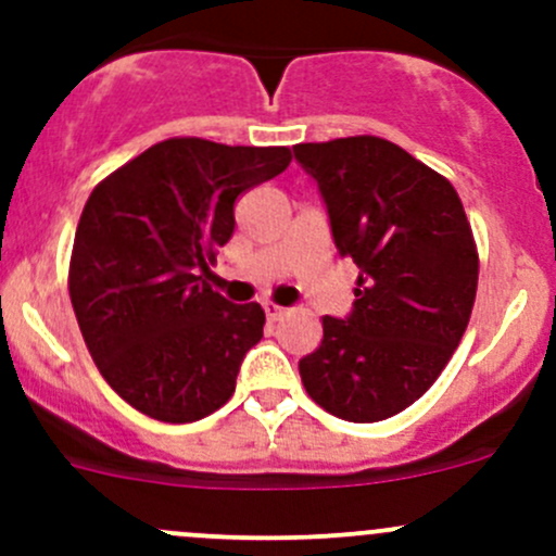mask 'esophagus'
I'll return each instance as SVG.
<instances>
[{"label": "esophagus", "instance_id": "esophagus-1", "mask_svg": "<svg viewBox=\"0 0 556 556\" xmlns=\"http://www.w3.org/2000/svg\"><path fill=\"white\" fill-rule=\"evenodd\" d=\"M263 309H266V317L271 319V323H277V319H282L288 309L285 306H277V304H263Z\"/></svg>", "mask_w": 556, "mask_h": 556}]
</instances>
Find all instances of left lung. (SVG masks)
Listing matches in <instances>:
<instances>
[{
  "instance_id": "obj_1",
  "label": "left lung",
  "mask_w": 556,
  "mask_h": 556,
  "mask_svg": "<svg viewBox=\"0 0 556 556\" xmlns=\"http://www.w3.org/2000/svg\"><path fill=\"white\" fill-rule=\"evenodd\" d=\"M317 179L341 257L361 268L346 319L323 317L301 357L317 406L346 422H379L412 406L457 350L479 285V252L446 177L382 137L293 148Z\"/></svg>"
}]
</instances>
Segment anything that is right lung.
<instances>
[{
    "instance_id": "obj_1",
    "label": "right lung",
    "mask_w": 556,
    "mask_h": 556,
    "mask_svg": "<svg viewBox=\"0 0 556 556\" xmlns=\"http://www.w3.org/2000/svg\"><path fill=\"white\" fill-rule=\"evenodd\" d=\"M290 161L288 148L174 137L88 195L70 261L72 309L106 384L137 412L195 422L233 395L266 314L255 301H226L198 271L231 239L239 195Z\"/></svg>"
}]
</instances>
